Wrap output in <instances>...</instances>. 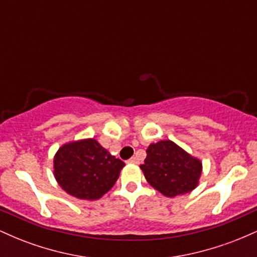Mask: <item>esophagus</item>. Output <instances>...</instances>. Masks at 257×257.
<instances>
[{
  "instance_id": "esophagus-1",
  "label": "esophagus",
  "mask_w": 257,
  "mask_h": 257,
  "mask_svg": "<svg viewBox=\"0 0 257 257\" xmlns=\"http://www.w3.org/2000/svg\"><path fill=\"white\" fill-rule=\"evenodd\" d=\"M128 163H132V164H139V158L138 157H132L131 159L128 161Z\"/></svg>"
}]
</instances>
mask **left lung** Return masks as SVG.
I'll return each instance as SVG.
<instances>
[{"label":"left lung","mask_w":257,"mask_h":257,"mask_svg":"<svg viewBox=\"0 0 257 257\" xmlns=\"http://www.w3.org/2000/svg\"><path fill=\"white\" fill-rule=\"evenodd\" d=\"M145 163L141 164L145 179L163 196L173 197L193 191L199 184L203 164L172 140H161L147 147Z\"/></svg>","instance_id":"obj_1"}]
</instances>
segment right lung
<instances>
[{"label":"right lung","instance_id":"1","mask_svg":"<svg viewBox=\"0 0 257 257\" xmlns=\"http://www.w3.org/2000/svg\"><path fill=\"white\" fill-rule=\"evenodd\" d=\"M124 166L93 138L64 144L53 158L58 185L70 196L84 200H96L107 193Z\"/></svg>","mask_w":257,"mask_h":257}]
</instances>
